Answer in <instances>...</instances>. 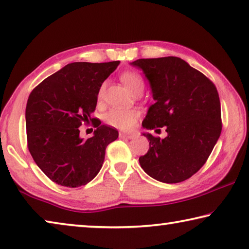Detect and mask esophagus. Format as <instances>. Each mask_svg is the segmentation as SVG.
Listing matches in <instances>:
<instances>
[{
  "instance_id": "1",
  "label": "esophagus",
  "mask_w": 249,
  "mask_h": 249,
  "mask_svg": "<svg viewBox=\"0 0 249 249\" xmlns=\"http://www.w3.org/2000/svg\"><path fill=\"white\" fill-rule=\"evenodd\" d=\"M120 137H121V138H127V140H130V138H133V137H134V134L120 133Z\"/></svg>"
}]
</instances>
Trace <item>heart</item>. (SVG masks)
Here are the masks:
<instances>
[{"mask_svg":"<svg viewBox=\"0 0 249 249\" xmlns=\"http://www.w3.org/2000/svg\"><path fill=\"white\" fill-rule=\"evenodd\" d=\"M122 80H123V82L126 84V87L128 88L133 94L137 93V92L142 93V91L145 89L144 79H142L140 73L135 72V71H126V72L122 74ZM104 90L105 83H103L100 88L99 98L103 95ZM138 116H140V114L135 109L112 108L104 115V121L105 123L112 126V127L128 130L133 128L135 124H136Z\"/></svg>","mask_w":249,"mask_h":249,"instance_id":"heart-1","label":"heart"}]
</instances>
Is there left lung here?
<instances>
[{
    "mask_svg": "<svg viewBox=\"0 0 249 249\" xmlns=\"http://www.w3.org/2000/svg\"><path fill=\"white\" fill-rule=\"evenodd\" d=\"M130 65L145 73L156 101L142 127L165 126L167 132L163 140L142 134L149 149L140 157L141 167L160 182L187 180L206 162L222 132L216 87L178 57L138 59Z\"/></svg>",
    "mask_w": 249,
    "mask_h": 249,
    "instance_id": "8db88e82",
    "label": "left lung"
}]
</instances>
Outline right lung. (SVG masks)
I'll return each mask as SVG.
<instances>
[{
    "mask_svg": "<svg viewBox=\"0 0 249 249\" xmlns=\"http://www.w3.org/2000/svg\"><path fill=\"white\" fill-rule=\"evenodd\" d=\"M119 65L120 61L72 62L29 94L25 112L28 150L57 184L77 188L90 182L102 168L107 145L119 137L116 128L91 117L101 86ZM90 121L97 129L84 141L78 127Z\"/></svg>",
    "mask_w": 249,
    "mask_h": 249,
    "instance_id": "add662e5",
    "label": "right lung"
}]
</instances>
